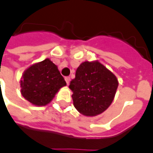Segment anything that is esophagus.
Returning a JSON list of instances; mask_svg holds the SVG:
<instances>
[{
  "label": "esophagus",
  "instance_id": "34e87169",
  "mask_svg": "<svg viewBox=\"0 0 153 153\" xmlns=\"http://www.w3.org/2000/svg\"><path fill=\"white\" fill-rule=\"evenodd\" d=\"M65 82H66L67 85H68V84H69V83H70V77H65Z\"/></svg>",
  "mask_w": 153,
  "mask_h": 153
}]
</instances>
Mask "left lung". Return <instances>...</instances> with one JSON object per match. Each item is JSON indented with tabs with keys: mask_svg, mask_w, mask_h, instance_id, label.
I'll list each match as a JSON object with an SVG mask.
<instances>
[{
	"mask_svg": "<svg viewBox=\"0 0 153 153\" xmlns=\"http://www.w3.org/2000/svg\"><path fill=\"white\" fill-rule=\"evenodd\" d=\"M118 84L115 74L99 61L83 62L69 86L74 106L87 116L99 115L113 102Z\"/></svg>",
	"mask_w": 153,
	"mask_h": 153,
	"instance_id": "8db88e82",
	"label": "left lung"
}]
</instances>
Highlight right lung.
Wrapping results in <instances>:
<instances>
[{
  "mask_svg": "<svg viewBox=\"0 0 153 153\" xmlns=\"http://www.w3.org/2000/svg\"><path fill=\"white\" fill-rule=\"evenodd\" d=\"M20 80L21 94L35 106H46L66 83L50 59L36 63L25 70Z\"/></svg>",
  "mask_w": 153,
  "mask_h": 153,
  "instance_id": "obj_1",
  "label": "right lung"
}]
</instances>
